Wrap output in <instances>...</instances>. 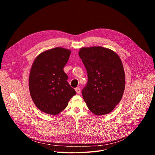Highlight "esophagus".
<instances>
[{
  "label": "esophagus",
  "instance_id": "esophagus-1",
  "mask_svg": "<svg viewBox=\"0 0 155 155\" xmlns=\"http://www.w3.org/2000/svg\"><path fill=\"white\" fill-rule=\"evenodd\" d=\"M75 91L77 92V94H80V91H81V89L79 87H77L75 88Z\"/></svg>",
  "mask_w": 155,
  "mask_h": 155
}]
</instances>
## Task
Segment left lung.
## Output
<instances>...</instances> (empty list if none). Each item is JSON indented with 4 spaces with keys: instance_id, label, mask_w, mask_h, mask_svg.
Here are the masks:
<instances>
[{
    "instance_id": "left-lung-1",
    "label": "left lung",
    "mask_w": 155,
    "mask_h": 155,
    "mask_svg": "<svg viewBox=\"0 0 155 155\" xmlns=\"http://www.w3.org/2000/svg\"><path fill=\"white\" fill-rule=\"evenodd\" d=\"M87 74L81 94L96 115L111 112L121 101L125 87L122 62L112 50L101 47L82 48L78 53Z\"/></svg>"
}]
</instances>
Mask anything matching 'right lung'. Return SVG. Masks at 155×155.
<instances>
[{
	"instance_id": "obj_1",
	"label": "right lung",
	"mask_w": 155,
	"mask_h": 155,
	"mask_svg": "<svg viewBox=\"0 0 155 155\" xmlns=\"http://www.w3.org/2000/svg\"><path fill=\"white\" fill-rule=\"evenodd\" d=\"M71 51L54 48L39 54L31 69L29 85L31 97L41 112L57 115L68 106L76 91L64 71Z\"/></svg>"
}]
</instances>
